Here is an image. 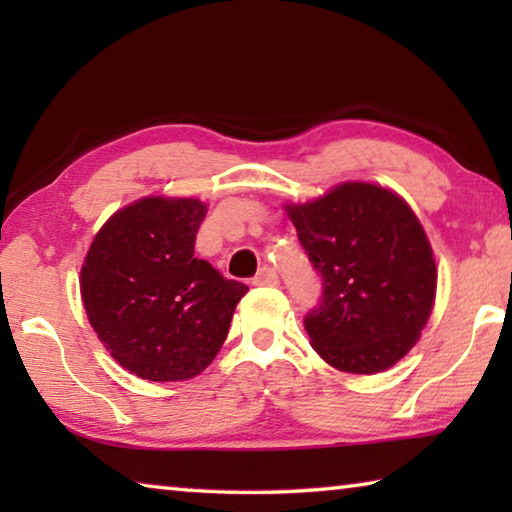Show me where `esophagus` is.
Returning <instances> with one entry per match:
<instances>
[{
  "instance_id": "34e87169",
  "label": "esophagus",
  "mask_w": 512,
  "mask_h": 512,
  "mask_svg": "<svg viewBox=\"0 0 512 512\" xmlns=\"http://www.w3.org/2000/svg\"><path fill=\"white\" fill-rule=\"evenodd\" d=\"M253 284L255 287H273V284H277L275 268H271V266L259 268V273L253 277Z\"/></svg>"
}]
</instances>
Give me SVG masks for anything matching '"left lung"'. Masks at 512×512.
I'll use <instances>...</instances> for the list:
<instances>
[{"mask_svg":"<svg viewBox=\"0 0 512 512\" xmlns=\"http://www.w3.org/2000/svg\"><path fill=\"white\" fill-rule=\"evenodd\" d=\"M311 266L323 280L305 316L329 366L375 375L395 366L427 325L436 262L418 216L391 189L343 183L323 198L287 205Z\"/></svg>","mask_w":512,"mask_h":512,"instance_id":"obj_1","label":"left lung"}]
</instances>
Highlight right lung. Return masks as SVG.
<instances>
[{
  "label": "right lung",
  "mask_w": 512,
  "mask_h": 512,
  "mask_svg": "<svg viewBox=\"0 0 512 512\" xmlns=\"http://www.w3.org/2000/svg\"><path fill=\"white\" fill-rule=\"evenodd\" d=\"M207 214L196 198L146 196L103 223L81 268L94 332L119 366L149 381L210 366L248 287L194 257Z\"/></svg>",
  "instance_id": "1"
}]
</instances>
